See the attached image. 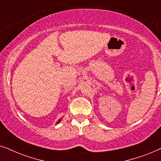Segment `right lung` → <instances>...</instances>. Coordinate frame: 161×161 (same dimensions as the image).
I'll use <instances>...</instances> for the list:
<instances>
[{
	"mask_svg": "<svg viewBox=\"0 0 161 161\" xmlns=\"http://www.w3.org/2000/svg\"><path fill=\"white\" fill-rule=\"evenodd\" d=\"M61 119H59V120L58 121V122H57V123H56V124H58V123H59V122H61Z\"/></svg>",
	"mask_w": 161,
	"mask_h": 161,
	"instance_id": "right-lung-1",
	"label": "right lung"
}]
</instances>
